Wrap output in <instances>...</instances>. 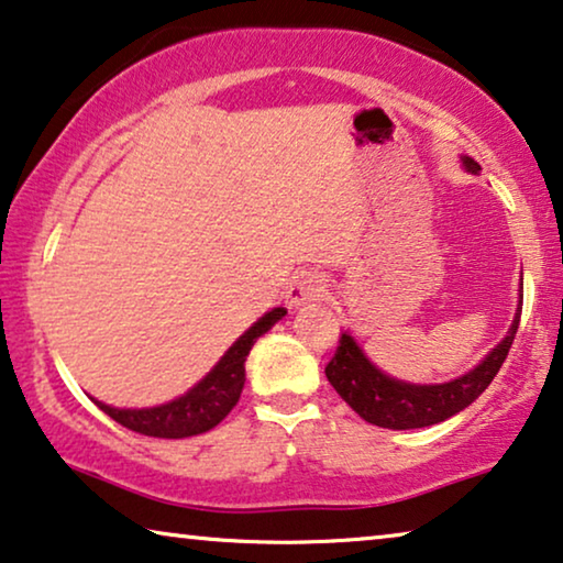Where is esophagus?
<instances>
[{
    "mask_svg": "<svg viewBox=\"0 0 563 563\" xmlns=\"http://www.w3.org/2000/svg\"><path fill=\"white\" fill-rule=\"evenodd\" d=\"M328 279H324L322 274L317 272H301L299 276H295V282L289 284V291H287V301L291 309H299V307H309V305H317V301H322L328 297Z\"/></svg>",
    "mask_w": 563,
    "mask_h": 563,
    "instance_id": "34e87169",
    "label": "esophagus"
}]
</instances>
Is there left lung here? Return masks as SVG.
I'll list each match as a JSON object with an SVG mask.
<instances>
[{
	"label": "left lung",
	"mask_w": 563,
	"mask_h": 563,
	"mask_svg": "<svg viewBox=\"0 0 563 563\" xmlns=\"http://www.w3.org/2000/svg\"><path fill=\"white\" fill-rule=\"evenodd\" d=\"M462 167L477 175L479 165L472 157H462ZM523 289V287H520ZM523 297H518L516 317H512L508 335H505L475 368L460 378L444 383H409L390 378L368 361L363 347L345 330L335 350V357L324 368V376L338 390L342 401L353 409L357 417L383 429H421L431 423L446 421L454 413L475 401L490 380L498 376L500 365L508 357V350L516 340Z\"/></svg>",
	"instance_id": "1"
}]
</instances>
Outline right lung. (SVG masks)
<instances>
[{
	"label": "right lung",
	"mask_w": 563,
	"mask_h": 563,
	"mask_svg": "<svg viewBox=\"0 0 563 563\" xmlns=\"http://www.w3.org/2000/svg\"><path fill=\"white\" fill-rule=\"evenodd\" d=\"M287 314L284 307H274L272 312L251 324L243 335L225 350L206 378H200L187 394L173 398V401L150 406V409H117V406L96 401L103 413H109L121 427L136 431L144 437L159 439H185L202 434L218 427L235 404H239L243 383H246V357L254 342L266 335L282 317Z\"/></svg>",
	"instance_id": "1"
}]
</instances>
